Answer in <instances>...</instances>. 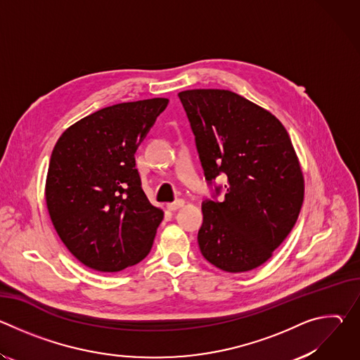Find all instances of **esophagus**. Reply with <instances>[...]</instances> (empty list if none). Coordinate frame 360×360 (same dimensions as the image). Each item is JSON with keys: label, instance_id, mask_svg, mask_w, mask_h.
<instances>
[{"label": "esophagus", "instance_id": "esophagus-1", "mask_svg": "<svg viewBox=\"0 0 360 360\" xmlns=\"http://www.w3.org/2000/svg\"><path fill=\"white\" fill-rule=\"evenodd\" d=\"M184 205H185V200H184V199H178V200H175V202L167 203V208H168L169 211H176V210L182 208Z\"/></svg>", "mask_w": 360, "mask_h": 360}]
</instances>
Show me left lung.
Here are the masks:
<instances>
[{
	"instance_id": "obj_1",
	"label": "left lung",
	"mask_w": 360,
	"mask_h": 360,
	"mask_svg": "<svg viewBox=\"0 0 360 360\" xmlns=\"http://www.w3.org/2000/svg\"><path fill=\"white\" fill-rule=\"evenodd\" d=\"M178 96L205 178H228L225 199L202 205L203 258L231 274L258 268L289 235L303 203V174L289 134L275 115L232 91L188 89Z\"/></svg>"
}]
</instances>
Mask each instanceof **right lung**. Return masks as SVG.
Returning <instances> with one entry per match:
<instances>
[{
	"label": "right lung",
	"mask_w": 360,
	"mask_h": 360,
	"mask_svg": "<svg viewBox=\"0 0 360 360\" xmlns=\"http://www.w3.org/2000/svg\"><path fill=\"white\" fill-rule=\"evenodd\" d=\"M168 102L102 108L67 128L51 153L49 218L68 250L94 271L120 272L152 248L164 212L141 188L135 152Z\"/></svg>",
	"instance_id": "right-lung-1"
}]
</instances>
